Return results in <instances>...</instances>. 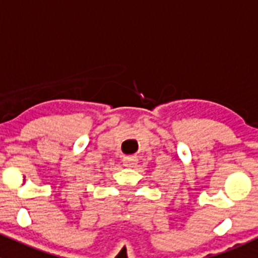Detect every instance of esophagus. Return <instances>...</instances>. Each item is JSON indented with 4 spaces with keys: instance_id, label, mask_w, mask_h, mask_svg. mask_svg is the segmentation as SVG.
<instances>
[{
    "instance_id": "34e87169",
    "label": "esophagus",
    "mask_w": 258,
    "mask_h": 258,
    "mask_svg": "<svg viewBox=\"0 0 258 258\" xmlns=\"http://www.w3.org/2000/svg\"><path fill=\"white\" fill-rule=\"evenodd\" d=\"M137 162H139V160L135 156H128V157L123 158V166L127 168H134L137 165Z\"/></svg>"
}]
</instances>
